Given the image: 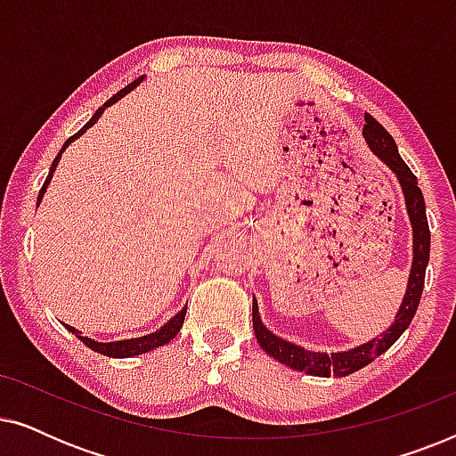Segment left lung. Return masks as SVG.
<instances>
[{"label": "left lung", "mask_w": 456, "mask_h": 456, "mask_svg": "<svg viewBox=\"0 0 456 456\" xmlns=\"http://www.w3.org/2000/svg\"><path fill=\"white\" fill-rule=\"evenodd\" d=\"M363 136L371 151L396 174L398 183H401L404 203H407V214H409L411 226H413V265H411L407 292H404L403 305L395 317V323H392V326L386 330L379 338H373L370 342H365V345L348 348V351H342V353L328 354V353L305 351L303 346L292 345V342H286L280 338V336L272 334L270 330L261 323L257 301L253 298V330L261 348H264L270 357L280 361L282 365H289L292 370L311 373V376L345 378L348 373L359 371L361 367L371 363L373 359L388 351V348L401 338V334L409 328L411 320L415 317V311L419 307V301H421L423 282H426V267L429 261V226H428V216H426V201H423L421 189L417 186V176L403 161L401 153H398L396 142L390 136L388 130H386L382 124L370 114H365Z\"/></svg>", "instance_id": "8db88e82"}]
</instances>
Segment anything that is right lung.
Here are the masks:
<instances>
[{
    "label": "right lung",
    "instance_id": "right-lung-1",
    "mask_svg": "<svg viewBox=\"0 0 456 456\" xmlns=\"http://www.w3.org/2000/svg\"><path fill=\"white\" fill-rule=\"evenodd\" d=\"M142 80V77L141 78H136V80H133V83H130L128 86H124L122 91H118L114 97L111 99H108V102H105L102 108H99L95 114H93V118L89 122L85 124L83 128L78 130L77 134H72L70 139H68L66 142H64V147H61V151L55 155V159H53V164H52V170H49V174H47V178H45V183H43V186H41V191H39V197H37V205L41 203V199H43V195H45V191H47V184L52 183V178H53V172H55V166H58V161H60V158H61V153H64V149L70 145V142L74 141V139H78L80 134L85 133L86 128H91L93 124H95L97 120H99V116L103 114L105 111V108H110V105H114L118 99H122L124 95H126V93H130L134 89L136 85H139ZM184 315H186V307L180 311V314H176L172 317L170 322L167 323H164V326H161L158 332H153V334H147V336H141V338H130V340H116V342H97V340H91V338H86V336H80V332L77 328H72V326H68V323H64V326L70 330L72 334H77L80 340L85 342L86 346L91 348V351H95V353H102V354H105V357H134V354H142V353H149V351H153V348H158V346H161V345H166V342H170L174 336H176L178 332H180V328H183V323H184Z\"/></svg>",
    "mask_w": 456,
    "mask_h": 456
}]
</instances>
